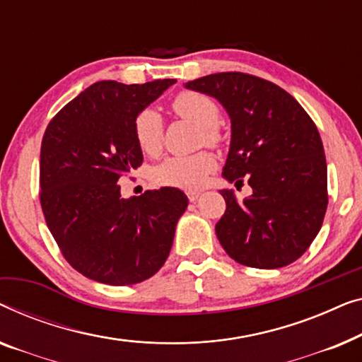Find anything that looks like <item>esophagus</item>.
I'll use <instances>...</instances> for the list:
<instances>
[{
  "mask_svg": "<svg viewBox=\"0 0 362 362\" xmlns=\"http://www.w3.org/2000/svg\"><path fill=\"white\" fill-rule=\"evenodd\" d=\"M187 197L190 202H197L198 197H200V192H195V190H187Z\"/></svg>",
  "mask_w": 362,
  "mask_h": 362,
  "instance_id": "34e87169",
  "label": "esophagus"
}]
</instances>
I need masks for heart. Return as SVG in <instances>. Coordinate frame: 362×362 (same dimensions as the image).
I'll return each instance as SVG.
<instances>
[{
    "mask_svg": "<svg viewBox=\"0 0 362 362\" xmlns=\"http://www.w3.org/2000/svg\"><path fill=\"white\" fill-rule=\"evenodd\" d=\"M172 110L177 116L200 128L202 139L206 144H216L220 141V131L216 128L220 110L211 98L197 91H182L172 100ZM132 131L142 152L151 156L159 152L164 124L157 111L151 108L142 110L134 118ZM213 167H215V159L205 151L192 156H172L156 167L152 179L167 187L198 188Z\"/></svg>",
    "mask_w": 362,
    "mask_h": 362,
    "instance_id": "1",
    "label": "heart"
}]
</instances>
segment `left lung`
Listing matches in <instances>:
<instances>
[{
  "mask_svg": "<svg viewBox=\"0 0 362 362\" xmlns=\"http://www.w3.org/2000/svg\"><path fill=\"white\" fill-rule=\"evenodd\" d=\"M185 88L220 101L231 119L223 177L246 179L252 195L221 190L226 211L216 236L243 266L277 269L310 247L328 205L327 159L317 126L297 100L272 81L241 72L213 74Z\"/></svg>",
  "mask_w": 362,
  "mask_h": 362,
  "instance_id": "left-lung-1",
  "label": "left lung"
}]
</instances>
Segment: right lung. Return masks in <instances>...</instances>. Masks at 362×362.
<instances>
[{
  "label": "right lung",
  "instance_id": "right-lung-1",
  "mask_svg": "<svg viewBox=\"0 0 362 362\" xmlns=\"http://www.w3.org/2000/svg\"><path fill=\"white\" fill-rule=\"evenodd\" d=\"M174 78L98 81L50 121L40 146V205L75 271L108 285L139 284L164 266L188 198L174 187L123 198L119 177L142 164L132 124Z\"/></svg>",
  "mask_w": 362,
  "mask_h": 362
}]
</instances>
